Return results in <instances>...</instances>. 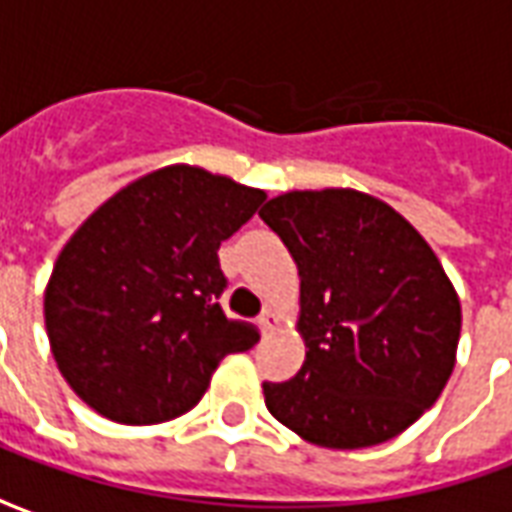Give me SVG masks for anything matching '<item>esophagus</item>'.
Returning <instances> with one entry per match:
<instances>
[{"label": "esophagus", "instance_id": "1", "mask_svg": "<svg viewBox=\"0 0 512 512\" xmlns=\"http://www.w3.org/2000/svg\"><path fill=\"white\" fill-rule=\"evenodd\" d=\"M277 323H279V318L271 310H266L263 315H260V318H257V326H260V332L263 334L274 332V329H277Z\"/></svg>", "mask_w": 512, "mask_h": 512}]
</instances>
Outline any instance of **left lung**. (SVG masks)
Here are the masks:
<instances>
[{"mask_svg": "<svg viewBox=\"0 0 512 512\" xmlns=\"http://www.w3.org/2000/svg\"><path fill=\"white\" fill-rule=\"evenodd\" d=\"M260 219L299 266L307 343L296 376L263 381L268 411L329 450L395 439L436 403L455 367L461 301L439 257L362 191H288Z\"/></svg>", "mask_w": 512, "mask_h": 512, "instance_id": "obj_1", "label": "left lung"}]
</instances>
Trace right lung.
Segmentation results:
<instances>
[{
  "mask_svg": "<svg viewBox=\"0 0 512 512\" xmlns=\"http://www.w3.org/2000/svg\"><path fill=\"white\" fill-rule=\"evenodd\" d=\"M263 200L178 164L117 191L76 230L46 288V332L87 406L123 425L175 419L200 403L224 356L260 340L224 315L216 249Z\"/></svg>",
  "mask_w": 512,
  "mask_h": 512,
  "instance_id": "add662e5",
  "label": "right lung"
}]
</instances>
